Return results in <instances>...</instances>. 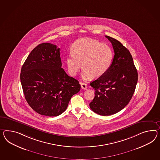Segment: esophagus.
Wrapping results in <instances>:
<instances>
[{
    "label": "esophagus",
    "mask_w": 160,
    "mask_h": 160,
    "mask_svg": "<svg viewBox=\"0 0 160 160\" xmlns=\"http://www.w3.org/2000/svg\"><path fill=\"white\" fill-rule=\"evenodd\" d=\"M81 88L83 89H87V85L85 83H81Z\"/></svg>",
    "instance_id": "1"
}]
</instances>
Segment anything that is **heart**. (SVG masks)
I'll list each match as a JSON object with an SVG mask.
<instances>
[{
    "mask_svg": "<svg viewBox=\"0 0 160 160\" xmlns=\"http://www.w3.org/2000/svg\"><path fill=\"white\" fill-rule=\"evenodd\" d=\"M113 57L110 47L91 39H81L74 43L73 53L67 58L70 74L74 76L83 67V78H98L108 70Z\"/></svg>",
    "mask_w": 160,
    "mask_h": 160,
    "instance_id": "1",
    "label": "heart"
}]
</instances>
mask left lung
<instances>
[{
    "label": "left lung",
    "mask_w": 160,
    "mask_h": 160,
    "mask_svg": "<svg viewBox=\"0 0 160 160\" xmlns=\"http://www.w3.org/2000/svg\"><path fill=\"white\" fill-rule=\"evenodd\" d=\"M114 51L112 62L106 72L90 82L94 90L91 110L103 116L122 110L135 92L138 75L129 51L118 41L106 36Z\"/></svg>",
    "instance_id": "obj_1"
}]
</instances>
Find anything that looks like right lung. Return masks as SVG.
I'll use <instances>...</instances> for the list:
<instances>
[{"label":"right lung","mask_w":160,"mask_h":160,"mask_svg":"<svg viewBox=\"0 0 160 160\" xmlns=\"http://www.w3.org/2000/svg\"><path fill=\"white\" fill-rule=\"evenodd\" d=\"M62 66L60 48L43 43L31 51L22 66L20 80L25 98L39 114H61L80 90L78 81L66 74Z\"/></svg>","instance_id":"right-lung-1"}]
</instances>
